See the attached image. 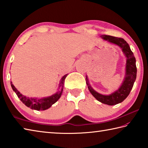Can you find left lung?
Segmentation results:
<instances>
[{
	"label": "left lung",
	"instance_id": "obj_1",
	"mask_svg": "<svg viewBox=\"0 0 148 148\" xmlns=\"http://www.w3.org/2000/svg\"><path fill=\"white\" fill-rule=\"evenodd\" d=\"M100 37L107 42L119 46L122 49V52L126 57L125 77L118 89L109 95H103L94 90L90 85L87 76L86 81L90 93L98 101L109 106H114L123 101L132 89L137 76L136 60L129 45L123 39L107 35H102Z\"/></svg>",
	"mask_w": 148,
	"mask_h": 148
}]
</instances>
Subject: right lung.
Masks as SVG:
<instances>
[{"mask_svg": "<svg viewBox=\"0 0 148 148\" xmlns=\"http://www.w3.org/2000/svg\"><path fill=\"white\" fill-rule=\"evenodd\" d=\"M67 74H68L64 75L62 77L60 81L57 92L51 96L43 97V98H37V97L36 98V97H26L20 93V92L16 88L12 82H11V85L12 89L13 90L14 92L16 94L18 98L28 108H30L33 110H37V111H45V110L51 108V106L53 104H54L60 98L62 94L63 89H64L65 79L67 77Z\"/></svg>", "mask_w": 148, "mask_h": 148, "instance_id": "add662e5", "label": "right lung"}]
</instances>
